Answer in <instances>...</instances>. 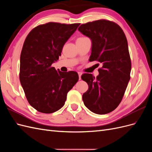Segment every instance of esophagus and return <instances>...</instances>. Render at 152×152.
I'll return each mask as SVG.
<instances>
[{"instance_id":"obj_1","label":"esophagus","mask_w":152,"mask_h":152,"mask_svg":"<svg viewBox=\"0 0 152 152\" xmlns=\"http://www.w3.org/2000/svg\"><path fill=\"white\" fill-rule=\"evenodd\" d=\"M78 74H79V80L81 79V75H82V73L81 72H78Z\"/></svg>"}]
</instances>
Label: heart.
Returning a JSON list of instances; mask_svg holds the SVG:
<instances>
[{
  "mask_svg": "<svg viewBox=\"0 0 152 152\" xmlns=\"http://www.w3.org/2000/svg\"><path fill=\"white\" fill-rule=\"evenodd\" d=\"M87 37H79L77 40H80V39H86Z\"/></svg>",
  "mask_w": 152,
  "mask_h": 152,
  "instance_id": "obj_1",
  "label": "heart"
}]
</instances>
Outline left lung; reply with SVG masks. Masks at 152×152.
<instances>
[{
    "label": "left lung",
    "instance_id": "obj_1",
    "mask_svg": "<svg viewBox=\"0 0 152 152\" xmlns=\"http://www.w3.org/2000/svg\"><path fill=\"white\" fill-rule=\"evenodd\" d=\"M78 30L92 41L89 60L102 65L96 77L91 73L81 76L89 86L82 99L93 113H108L121 102L131 78V61L126 37L120 26L106 20L82 24Z\"/></svg>",
    "mask_w": 152,
    "mask_h": 152
}]
</instances>
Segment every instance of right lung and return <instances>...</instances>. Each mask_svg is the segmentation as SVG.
<instances>
[{
	"label": "right lung",
	"mask_w": 152,
	"mask_h": 152,
	"mask_svg": "<svg viewBox=\"0 0 152 152\" xmlns=\"http://www.w3.org/2000/svg\"><path fill=\"white\" fill-rule=\"evenodd\" d=\"M79 25L49 22L31 30L25 40L20 80L29 104L39 112L51 113L63 107L68 92L79 80L76 72L57 71L51 65Z\"/></svg>",
	"instance_id": "add662e5"
}]
</instances>
